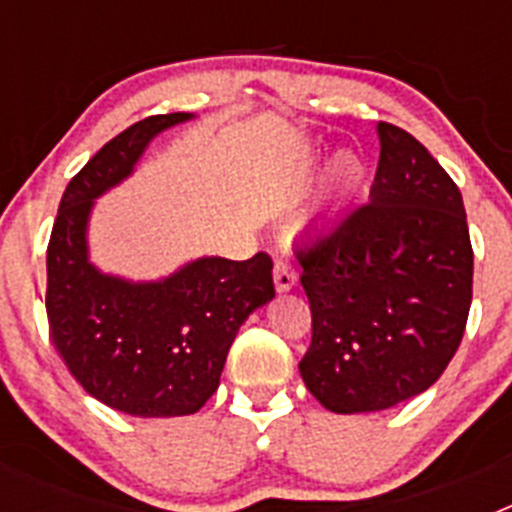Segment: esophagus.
I'll return each mask as SVG.
<instances>
[{
  "instance_id": "esophagus-1",
  "label": "esophagus",
  "mask_w": 512,
  "mask_h": 512,
  "mask_svg": "<svg viewBox=\"0 0 512 512\" xmlns=\"http://www.w3.org/2000/svg\"><path fill=\"white\" fill-rule=\"evenodd\" d=\"M274 284H277L279 292H287L297 284V269L289 259H279L274 264Z\"/></svg>"
}]
</instances>
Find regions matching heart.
I'll return each mask as SVG.
<instances>
[{
  "mask_svg": "<svg viewBox=\"0 0 512 512\" xmlns=\"http://www.w3.org/2000/svg\"><path fill=\"white\" fill-rule=\"evenodd\" d=\"M364 182V164L359 158L346 153L333 164V171H330V187L336 194H348L354 192L359 184Z\"/></svg>",
  "mask_w": 512,
  "mask_h": 512,
  "instance_id": "heart-1",
  "label": "heart"
}]
</instances>
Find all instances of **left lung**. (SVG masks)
<instances>
[{
	"label": "left lung",
	"mask_w": 512,
	"mask_h": 512,
	"mask_svg": "<svg viewBox=\"0 0 512 512\" xmlns=\"http://www.w3.org/2000/svg\"><path fill=\"white\" fill-rule=\"evenodd\" d=\"M377 130L369 202L295 251L312 312L300 374L323 408L343 415L428 390L454 359L472 305L459 187L408 130Z\"/></svg>",
	"instance_id": "obj_1"
}]
</instances>
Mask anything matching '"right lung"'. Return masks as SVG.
<instances>
[{
    "instance_id": "obj_1",
    "label": "right lung",
    "mask_w": 512,
    "mask_h": 512,
    "mask_svg": "<svg viewBox=\"0 0 512 512\" xmlns=\"http://www.w3.org/2000/svg\"><path fill=\"white\" fill-rule=\"evenodd\" d=\"M189 117H146L104 143L63 192L45 253L53 346L84 392L135 418L197 413L243 320L274 297L264 251L248 261L200 259L156 284L104 277L87 261L94 197L133 171L153 135Z\"/></svg>"
}]
</instances>
